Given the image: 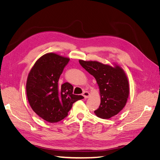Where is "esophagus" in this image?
<instances>
[{"instance_id": "34e87169", "label": "esophagus", "mask_w": 160, "mask_h": 160, "mask_svg": "<svg viewBox=\"0 0 160 160\" xmlns=\"http://www.w3.org/2000/svg\"><path fill=\"white\" fill-rule=\"evenodd\" d=\"M83 95L84 96L85 98H88L89 95H90V93H89L88 91H84L83 93Z\"/></svg>"}]
</instances>
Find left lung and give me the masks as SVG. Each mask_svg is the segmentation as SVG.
<instances>
[{"mask_svg":"<svg viewBox=\"0 0 160 160\" xmlns=\"http://www.w3.org/2000/svg\"><path fill=\"white\" fill-rule=\"evenodd\" d=\"M80 65L93 75L99 88L101 103L94 112L98 117L109 119L122 111L129 94V82L123 69L98 61H79Z\"/></svg>","mask_w":160,"mask_h":160,"instance_id":"1","label":"left lung"}]
</instances>
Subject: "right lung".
<instances>
[{
  "mask_svg": "<svg viewBox=\"0 0 160 160\" xmlns=\"http://www.w3.org/2000/svg\"><path fill=\"white\" fill-rule=\"evenodd\" d=\"M69 58L49 52L42 55L28 73L26 91L32 109L40 118L50 123L60 122L68 115L75 101L83 99L72 94L69 83L59 85L58 82Z\"/></svg>",
  "mask_w": 160,
  "mask_h": 160,
  "instance_id": "obj_1",
  "label": "right lung"
}]
</instances>
